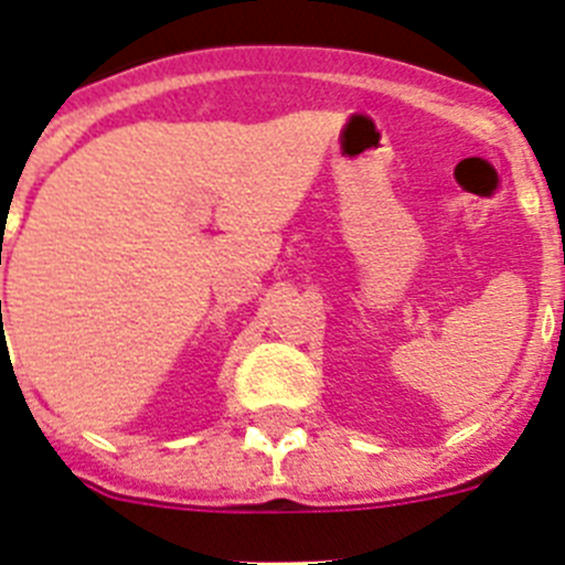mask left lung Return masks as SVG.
<instances>
[{"instance_id": "obj_1", "label": "left lung", "mask_w": 565, "mask_h": 565, "mask_svg": "<svg viewBox=\"0 0 565 565\" xmlns=\"http://www.w3.org/2000/svg\"><path fill=\"white\" fill-rule=\"evenodd\" d=\"M563 319H565V302H563Z\"/></svg>"}]
</instances>
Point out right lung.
<instances>
[{"mask_svg":"<svg viewBox=\"0 0 565 565\" xmlns=\"http://www.w3.org/2000/svg\"><path fill=\"white\" fill-rule=\"evenodd\" d=\"M0 308H2V302H0Z\"/></svg>","mask_w":565,"mask_h":565,"instance_id":"1","label":"right lung"}]
</instances>
